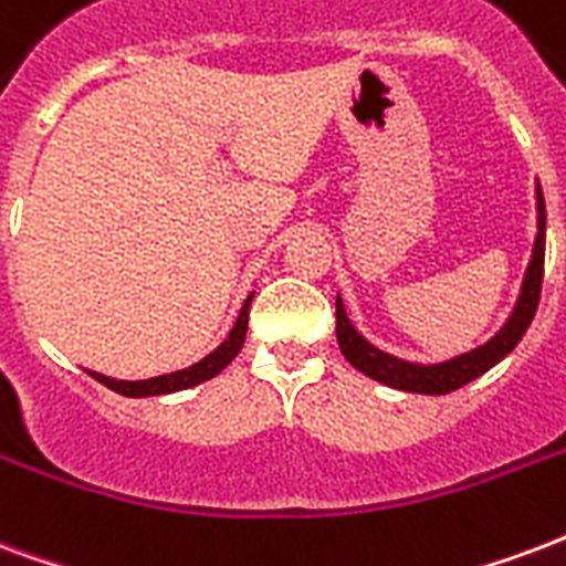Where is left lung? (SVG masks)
Listing matches in <instances>:
<instances>
[{"label": "left lung", "mask_w": 566, "mask_h": 566, "mask_svg": "<svg viewBox=\"0 0 566 566\" xmlns=\"http://www.w3.org/2000/svg\"><path fill=\"white\" fill-rule=\"evenodd\" d=\"M537 241H534V256H531L528 274L522 283L520 304L513 310V316L507 318V325L486 343V346L471 348L469 355L444 360V364H432V367H420V364H409V360L390 358L376 346H369L367 339L360 337L358 331L352 328L346 310L337 298V343L343 348V355L355 369H360L369 379L381 381L388 388L409 390V394H450V390L469 385L478 376H483L486 369H492L501 358H507L510 352L516 348L522 334L528 331L531 318L537 313L543 289V256H546V206H543V193L537 187Z\"/></svg>", "instance_id": "8db88e82"}]
</instances>
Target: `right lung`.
Returning <instances> with one entry per match:
<instances>
[{
	"label": "right lung",
	"instance_id": "obj_1",
	"mask_svg": "<svg viewBox=\"0 0 566 566\" xmlns=\"http://www.w3.org/2000/svg\"><path fill=\"white\" fill-rule=\"evenodd\" d=\"M250 295L241 307V316H238L235 328L229 334L227 343H220L208 358H202L199 364L187 369H178V373H169V376H157V379H143V381H118L109 379V376H101V373H88L92 379H97L101 385H106L109 390H116L122 397H157V394H176V390L193 388V385H202V381L214 379L220 369H227L232 364L241 346H244V337H248V316H250Z\"/></svg>",
	"mask_w": 566,
	"mask_h": 566
}]
</instances>
